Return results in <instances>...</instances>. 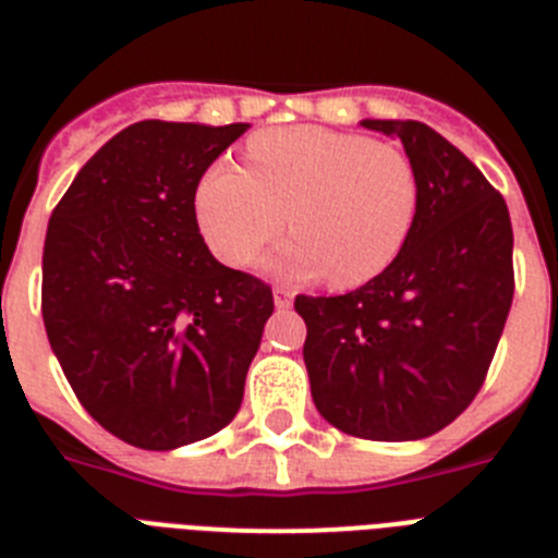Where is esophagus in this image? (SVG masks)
I'll use <instances>...</instances> for the list:
<instances>
[{"label":"esophagus","instance_id":"esophagus-1","mask_svg":"<svg viewBox=\"0 0 558 558\" xmlns=\"http://www.w3.org/2000/svg\"><path fill=\"white\" fill-rule=\"evenodd\" d=\"M274 304L276 310H288L293 304V290L284 288V284H276L274 288Z\"/></svg>","mask_w":558,"mask_h":558}]
</instances>
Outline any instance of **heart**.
<instances>
[{"label": "heart", "instance_id": "heart-1", "mask_svg": "<svg viewBox=\"0 0 558 558\" xmlns=\"http://www.w3.org/2000/svg\"><path fill=\"white\" fill-rule=\"evenodd\" d=\"M251 170L215 161L195 190V215L211 254L248 263L295 234L270 268L295 279L327 274L335 288L372 282L405 248L418 211L411 156L357 133L295 125L248 140Z\"/></svg>", "mask_w": 558, "mask_h": 558}]
</instances>
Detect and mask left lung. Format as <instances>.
Instances as JSON below:
<instances>
[{
    "label": "left lung",
    "mask_w": 558,
    "mask_h": 558,
    "mask_svg": "<svg viewBox=\"0 0 558 558\" xmlns=\"http://www.w3.org/2000/svg\"><path fill=\"white\" fill-rule=\"evenodd\" d=\"M397 136L418 175L405 248L347 295H295L304 366L329 425L416 441L481 391L514 299L509 206L456 145L416 120H363Z\"/></svg>",
    "instance_id": "8db88e82"
}]
</instances>
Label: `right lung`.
Here are the masks:
<instances>
[{"mask_svg": "<svg viewBox=\"0 0 558 558\" xmlns=\"http://www.w3.org/2000/svg\"><path fill=\"white\" fill-rule=\"evenodd\" d=\"M245 131L128 125L49 218V347L88 416L142 450H175L229 425L274 313L268 284L220 265L195 218L201 175Z\"/></svg>", "mask_w": 558, "mask_h": 558, "instance_id": "obj_1", "label": "right lung"}]
</instances>
